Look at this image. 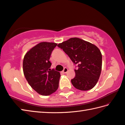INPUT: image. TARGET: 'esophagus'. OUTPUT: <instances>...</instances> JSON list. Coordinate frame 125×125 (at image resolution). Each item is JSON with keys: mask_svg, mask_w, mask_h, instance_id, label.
Instances as JSON below:
<instances>
[{"mask_svg": "<svg viewBox=\"0 0 125 125\" xmlns=\"http://www.w3.org/2000/svg\"><path fill=\"white\" fill-rule=\"evenodd\" d=\"M67 71H68V68H66V67H65L64 68V69H63V72L64 73H66L67 72Z\"/></svg>", "mask_w": 125, "mask_h": 125, "instance_id": "esophagus-1", "label": "esophagus"}]
</instances>
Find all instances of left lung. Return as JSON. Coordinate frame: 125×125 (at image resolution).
I'll use <instances>...</instances> for the list:
<instances>
[{
  "mask_svg": "<svg viewBox=\"0 0 125 125\" xmlns=\"http://www.w3.org/2000/svg\"><path fill=\"white\" fill-rule=\"evenodd\" d=\"M57 46L78 67L74 70L75 76L71 80L73 85L81 91L94 88L98 82L102 70V56L98 47L78 38H70Z\"/></svg>",
  "mask_w": 125,
  "mask_h": 125,
  "instance_id": "obj_1",
  "label": "left lung"
}]
</instances>
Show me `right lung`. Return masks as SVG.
Wrapping results in <instances>:
<instances>
[{
  "label": "right lung",
  "instance_id": "add662e5",
  "mask_svg": "<svg viewBox=\"0 0 125 125\" xmlns=\"http://www.w3.org/2000/svg\"><path fill=\"white\" fill-rule=\"evenodd\" d=\"M56 43L42 42L27 52L23 61V70L28 83L42 96L53 94L58 87L60 72L51 69L50 58Z\"/></svg>",
  "mask_w": 125,
  "mask_h": 125
}]
</instances>
